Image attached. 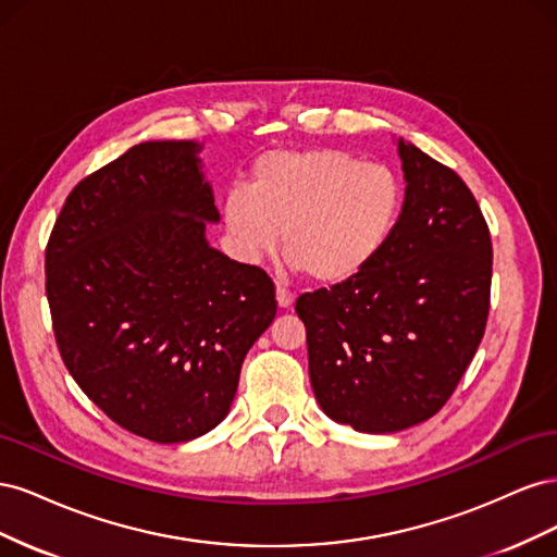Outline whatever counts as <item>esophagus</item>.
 Instances as JSON below:
<instances>
[{
	"mask_svg": "<svg viewBox=\"0 0 557 557\" xmlns=\"http://www.w3.org/2000/svg\"><path fill=\"white\" fill-rule=\"evenodd\" d=\"M276 305H278L281 309H288V307L293 305V295H290L288 290H285V288H281V285L276 288Z\"/></svg>",
	"mask_w": 557,
	"mask_h": 557,
	"instance_id": "obj_1",
	"label": "esophagus"
}]
</instances>
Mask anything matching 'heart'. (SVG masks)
Segmentation results:
<instances>
[{
    "label": "heart",
    "mask_w": 557,
    "mask_h": 557,
    "mask_svg": "<svg viewBox=\"0 0 557 557\" xmlns=\"http://www.w3.org/2000/svg\"><path fill=\"white\" fill-rule=\"evenodd\" d=\"M404 201L393 166L344 148L272 150L252 164L246 190L227 195L230 239L248 262L274 252L315 283L348 281L391 239Z\"/></svg>",
    "instance_id": "b5f03b06"
}]
</instances>
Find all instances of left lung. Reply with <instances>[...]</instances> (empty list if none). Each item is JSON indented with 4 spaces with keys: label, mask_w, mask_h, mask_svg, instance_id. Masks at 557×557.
<instances>
[{
    "label": "left lung",
    "mask_w": 557,
    "mask_h": 557,
    "mask_svg": "<svg viewBox=\"0 0 557 557\" xmlns=\"http://www.w3.org/2000/svg\"><path fill=\"white\" fill-rule=\"evenodd\" d=\"M399 158L407 193L383 250L295 305L320 409L369 434L407 430L444 407L491 311L493 244L479 201L413 144L399 139Z\"/></svg>",
    "instance_id": "8db88e82"
}]
</instances>
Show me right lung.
Segmentation results:
<instances>
[{"label": "right lung", "instance_id": "right-lung-1", "mask_svg": "<svg viewBox=\"0 0 557 557\" xmlns=\"http://www.w3.org/2000/svg\"><path fill=\"white\" fill-rule=\"evenodd\" d=\"M195 141H144L83 178L46 246L60 356L113 423L190 442L227 416L276 315L260 267L209 246L221 221Z\"/></svg>", "mask_w": 557, "mask_h": 557}]
</instances>
